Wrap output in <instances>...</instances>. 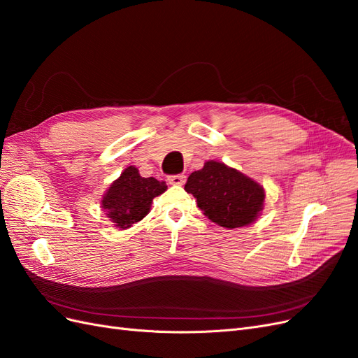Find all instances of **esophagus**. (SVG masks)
<instances>
[{"instance_id": "obj_1", "label": "esophagus", "mask_w": 358, "mask_h": 358, "mask_svg": "<svg viewBox=\"0 0 358 358\" xmlns=\"http://www.w3.org/2000/svg\"><path fill=\"white\" fill-rule=\"evenodd\" d=\"M169 183H171V185H183L187 180V176L185 175H173V176H169Z\"/></svg>"}]
</instances>
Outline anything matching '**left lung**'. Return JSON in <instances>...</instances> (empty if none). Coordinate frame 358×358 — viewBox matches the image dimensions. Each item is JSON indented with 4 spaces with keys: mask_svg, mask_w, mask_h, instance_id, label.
<instances>
[{
    "mask_svg": "<svg viewBox=\"0 0 358 358\" xmlns=\"http://www.w3.org/2000/svg\"><path fill=\"white\" fill-rule=\"evenodd\" d=\"M185 189L212 222L230 230L252 224L264 208V188L218 161H206L192 171Z\"/></svg>",
    "mask_w": 358,
    "mask_h": 358,
    "instance_id": "1",
    "label": "left lung"
}]
</instances>
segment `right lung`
<instances>
[{"mask_svg":"<svg viewBox=\"0 0 358 358\" xmlns=\"http://www.w3.org/2000/svg\"><path fill=\"white\" fill-rule=\"evenodd\" d=\"M166 189V182L142 178L134 166H129L106 191L101 208L115 227L125 230L142 221L149 213L152 200Z\"/></svg>","mask_w":358,"mask_h":358,"instance_id":"add662e5","label":"right lung"}]
</instances>
